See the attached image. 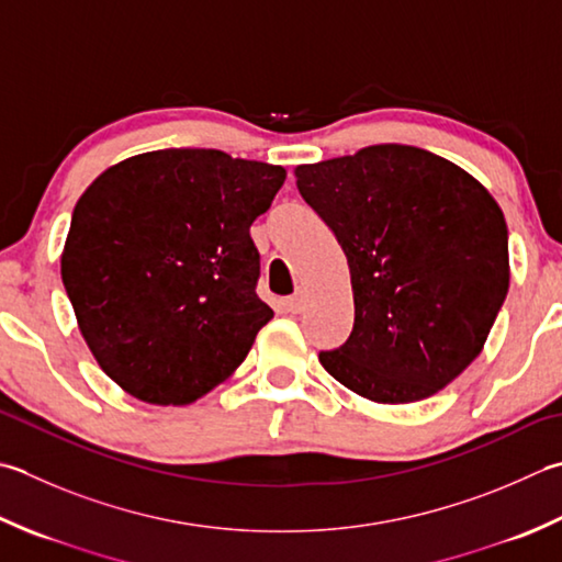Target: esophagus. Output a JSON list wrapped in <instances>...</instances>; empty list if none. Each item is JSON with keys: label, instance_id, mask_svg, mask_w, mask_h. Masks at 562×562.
<instances>
[{"label": "esophagus", "instance_id": "1", "mask_svg": "<svg viewBox=\"0 0 562 562\" xmlns=\"http://www.w3.org/2000/svg\"><path fill=\"white\" fill-rule=\"evenodd\" d=\"M304 310V292L300 290L294 296H290L288 300V312L290 314H300Z\"/></svg>", "mask_w": 562, "mask_h": 562}]
</instances>
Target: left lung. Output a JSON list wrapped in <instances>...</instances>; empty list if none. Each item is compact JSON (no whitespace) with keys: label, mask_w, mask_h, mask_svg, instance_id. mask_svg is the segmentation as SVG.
Wrapping results in <instances>:
<instances>
[{"label":"left lung","mask_w":562,"mask_h":562,"mask_svg":"<svg viewBox=\"0 0 562 562\" xmlns=\"http://www.w3.org/2000/svg\"><path fill=\"white\" fill-rule=\"evenodd\" d=\"M334 231L353 284L331 378L378 404L431 397L480 356L509 292V231L472 175L424 148L382 143L294 170Z\"/></svg>","instance_id":"left-lung-1"}]
</instances>
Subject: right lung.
Here are the masks:
<instances>
[{"label": "right lung", "mask_w": 562, "mask_h": 562, "mask_svg": "<svg viewBox=\"0 0 562 562\" xmlns=\"http://www.w3.org/2000/svg\"><path fill=\"white\" fill-rule=\"evenodd\" d=\"M288 172L214 148L140 153L77 200L60 274L94 360L131 397L192 404L234 375L272 310L250 224Z\"/></svg>", "instance_id": "add662e5"}]
</instances>
